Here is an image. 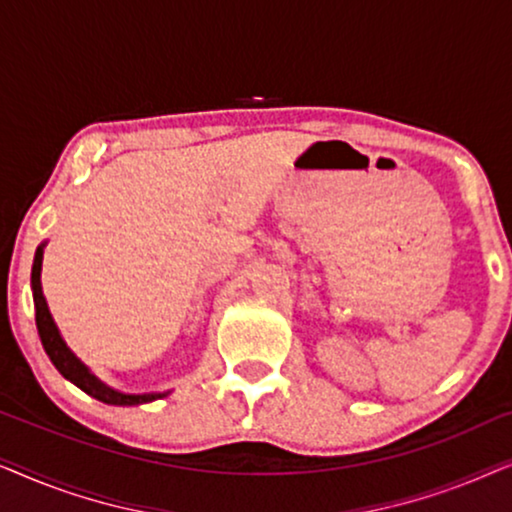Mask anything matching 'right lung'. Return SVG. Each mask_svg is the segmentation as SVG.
<instances>
[{"label":"right lung","instance_id":"right-lung-1","mask_svg":"<svg viewBox=\"0 0 512 512\" xmlns=\"http://www.w3.org/2000/svg\"><path fill=\"white\" fill-rule=\"evenodd\" d=\"M41 258H44V244L34 254L32 265V291H34V319H37V331L44 345L48 359L53 361V366L60 370L62 377H67L69 382H74L76 387L86 391L88 396L97 398V401L109 403V405H139L156 401L165 394H121V391L109 389L107 384H102L95 375H90V370L72 354V349L65 345V340L60 338L58 328L53 324L51 312H48L44 291H41Z\"/></svg>","mask_w":512,"mask_h":512}]
</instances>
